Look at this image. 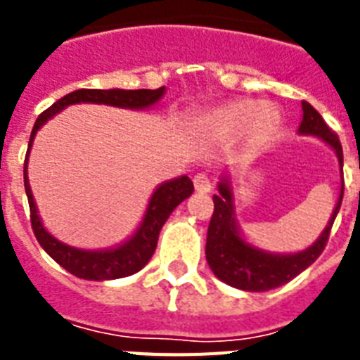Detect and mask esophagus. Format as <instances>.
Returning <instances> with one entry per match:
<instances>
[{
  "label": "esophagus",
  "mask_w": 360,
  "mask_h": 360,
  "mask_svg": "<svg viewBox=\"0 0 360 360\" xmlns=\"http://www.w3.org/2000/svg\"><path fill=\"white\" fill-rule=\"evenodd\" d=\"M194 186H196L198 192H203V194H207V192L213 191V183L207 177V174H196L194 175Z\"/></svg>",
  "instance_id": "obj_1"
}]
</instances>
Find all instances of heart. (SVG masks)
<instances>
[{
    "label": "heart",
    "mask_w": 360,
    "mask_h": 360,
    "mask_svg": "<svg viewBox=\"0 0 360 360\" xmlns=\"http://www.w3.org/2000/svg\"><path fill=\"white\" fill-rule=\"evenodd\" d=\"M282 115L273 104L233 101L211 108L196 117V127L211 140H233L245 132L252 141H263L278 130Z\"/></svg>",
    "instance_id": "1"
}]
</instances>
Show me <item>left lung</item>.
<instances>
[{"instance_id": "obj_1", "label": "left lung", "mask_w": 360, "mask_h": 360, "mask_svg": "<svg viewBox=\"0 0 360 360\" xmlns=\"http://www.w3.org/2000/svg\"><path fill=\"white\" fill-rule=\"evenodd\" d=\"M299 134L316 136L319 140H323L336 153L342 174L344 155H342L340 140L327 127L323 117L318 114V110L314 108L312 104L302 103V121L299 124ZM342 196H344V177H342L340 196L333 209L329 222L308 248L290 252V254L269 252L252 245L250 240L243 236L239 222H237L231 177L224 172L220 177L219 194L213 196L214 213L207 230L205 257H207L209 267L217 278L243 291H269L280 288L282 284H288L291 278H295L297 274L310 267L323 252L333 222L340 211Z\"/></svg>"}]
</instances>
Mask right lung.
<instances>
[{"label":"right lung","instance_id":"right-lung-1","mask_svg":"<svg viewBox=\"0 0 360 360\" xmlns=\"http://www.w3.org/2000/svg\"><path fill=\"white\" fill-rule=\"evenodd\" d=\"M164 93H166V87H158V89H117V87L114 89H78V91H72L65 95L63 98H59L58 103H53L50 108L44 110L37 117L35 127L31 130L24 164V186L27 202H30L31 226H33L39 245L44 248L48 256L78 278L97 280V282L124 278V276L138 273L141 267H146L147 262L155 254L158 233L162 230L164 222L168 220L172 211L194 192V185L186 175L164 181L162 185H158L147 203L146 214H143L140 226L136 228L129 239L120 245L112 246V248H101V250H86V248L67 245L44 228L39 211H37V203L33 200L30 179H27V160H30V151L33 147L37 130L70 104H106V106H115V108L147 110L155 106L164 97Z\"/></svg>","mask_w":360,"mask_h":360}]
</instances>
